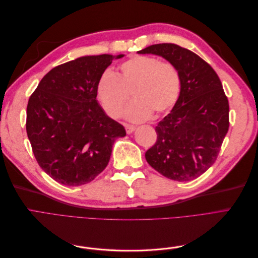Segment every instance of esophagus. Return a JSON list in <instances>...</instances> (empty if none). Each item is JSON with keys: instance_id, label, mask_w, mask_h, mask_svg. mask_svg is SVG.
<instances>
[{"instance_id": "1", "label": "esophagus", "mask_w": 258, "mask_h": 258, "mask_svg": "<svg viewBox=\"0 0 258 258\" xmlns=\"http://www.w3.org/2000/svg\"><path fill=\"white\" fill-rule=\"evenodd\" d=\"M124 128H126V132H127L128 135H131L132 132H134V131L136 130V127L130 126V124H126V126H124Z\"/></svg>"}]
</instances>
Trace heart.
Returning <instances> with one entry per match:
<instances>
[{
  "label": "heart",
  "instance_id": "heart-1",
  "mask_svg": "<svg viewBox=\"0 0 258 258\" xmlns=\"http://www.w3.org/2000/svg\"><path fill=\"white\" fill-rule=\"evenodd\" d=\"M118 73L105 72L98 82L97 96L105 113L118 118L131 92L134 101L127 107V118L142 121L172 108L181 95L182 79L170 62L151 56H134L118 67Z\"/></svg>",
  "mask_w": 258,
  "mask_h": 258
}]
</instances>
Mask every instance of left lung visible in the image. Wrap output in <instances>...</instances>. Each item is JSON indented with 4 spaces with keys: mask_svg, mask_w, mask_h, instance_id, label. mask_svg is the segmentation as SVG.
I'll return each instance as SVG.
<instances>
[{
    "mask_svg": "<svg viewBox=\"0 0 258 258\" xmlns=\"http://www.w3.org/2000/svg\"><path fill=\"white\" fill-rule=\"evenodd\" d=\"M161 56L182 79L177 102L155 128L157 141L145 153L160 174L178 182L197 178L215 162L229 128V104L220 77L195 52L175 44L138 51Z\"/></svg>",
    "mask_w": 258,
    "mask_h": 258,
    "instance_id": "8db88e82",
    "label": "left lung"
}]
</instances>
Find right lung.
Listing matches in <instances>:
<instances>
[{
	"label": "right lung",
	"instance_id": "right-lung-1",
	"mask_svg": "<svg viewBox=\"0 0 258 258\" xmlns=\"http://www.w3.org/2000/svg\"><path fill=\"white\" fill-rule=\"evenodd\" d=\"M123 54L85 56L46 74L27 106V135L35 159L54 181L80 186L107 166L117 138L126 136L97 100V86L114 59Z\"/></svg>",
	"mask_w": 258,
	"mask_h": 258
}]
</instances>
